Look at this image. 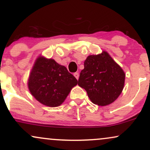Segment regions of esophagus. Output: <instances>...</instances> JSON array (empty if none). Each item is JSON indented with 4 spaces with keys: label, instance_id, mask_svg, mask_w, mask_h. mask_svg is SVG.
I'll list each match as a JSON object with an SVG mask.
<instances>
[{
    "label": "esophagus",
    "instance_id": "1",
    "mask_svg": "<svg viewBox=\"0 0 150 150\" xmlns=\"http://www.w3.org/2000/svg\"><path fill=\"white\" fill-rule=\"evenodd\" d=\"M74 76L75 77V78H76L77 80H78L79 76H80V75H79L78 73H74Z\"/></svg>",
    "mask_w": 150,
    "mask_h": 150
}]
</instances>
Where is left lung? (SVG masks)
Listing matches in <instances>:
<instances>
[{
    "mask_svg": "<svg viewBox=\"0 0 150 150\" xmlns=\"http://www.w3.org/2000/svg\"><path fill=\"white\" fill-rule=\"evenodd\" d=\"M125 75L106 51L90 55L84 63L78 85L85 89L92 102L99 106L113 103L123 91Z\"/></svg>",
    "mask_w": 150,
    "mask_h": 150,
    "instance_id": "1",
    "label": "left lung"
}]
</instances>
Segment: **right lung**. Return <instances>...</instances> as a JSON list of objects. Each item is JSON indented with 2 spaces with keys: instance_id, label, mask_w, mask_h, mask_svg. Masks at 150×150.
Wrapping results in <instances>:
<instances>
[{
  "instance_id": "obj_1",
  "label": "right lung",
  "mask_w": 150,
  "mask_h": 150,
  "mask_svg": "<svg viewBox=\"0 0 150 150\" xmlns=\"http://www.w3.org/2000/svg\"><path fill=\"white\" fill-rule=\"evenodd\" d=\"M77 80L63 65L52 58L39 56L28 80L32 95L41 104L56 107L63 104Z\"/></svg>"
}]
</instances>
